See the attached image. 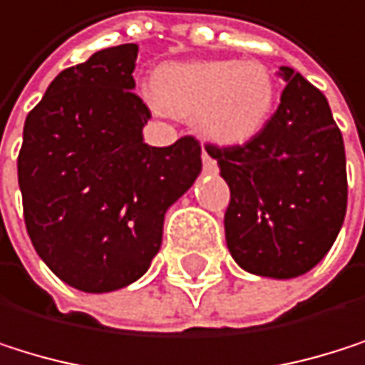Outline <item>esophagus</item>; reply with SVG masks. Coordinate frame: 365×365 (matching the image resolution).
I'll return each instance as SVG.
<instances>
[{
  "label": "esophagus",
  "instance_id": "34e87169",
  "mask_svg": "<svg viewBox=\"0 0 365 365\" xmlns=\"http://www.w3.org/2000/svg\"><path fill=\"white\" fill-rule=\"evenodd\" d=\"M201 158H203V170H205V173H216V168H218V166H216V160H214L207 151H203Z\"/></svg>",
  "mask_w": 365,
  "mask_h": 365
}]
</instances>
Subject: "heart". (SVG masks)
Segmentation results:
<instances>
[{
    "label": "heart",
    "mask_w": 365,
    "mask_h": 365,
    "mask_svg": "<svg viewBox=\"0 0 365 365\" xmlns=\"http://www.w3.org/2000/svg\"><path fill=\"white\" fill-rule=\"evenodd\" d=\"M151 101L168 114L195 116L205 138L231 147L264 129L277 103V84L257 60L181 62L155 73Z\"/></svg>",
    "instance_id": "heart-1"
}]
</instances>
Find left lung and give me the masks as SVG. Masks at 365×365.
Segmentation results:
<instances>
[{"mask_svg":"<svg viewBox=\"0 0 365 365\" xmlns=\"http://www.w3.org/2000/svg\"><path fill=\"white\" fill-rule=\"evenodd\" d=\"M288 82L262 132L245 145H207L231 199L225 238L245 270L290 279L333 247L346 216V155L327 97L301 73Z\"/></svg>","mask_w":365,"mask_h":365,"instance_id":"left-lung-1","label":"left lung"}]
</instances>
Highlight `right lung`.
Here are the masks:
<instances>
[{
    "label": "right lung",
    "mask_w": 365,
    "mask_h": 365,
    "mask_svg": "<svg viewBox=\"0 0 365 365\" xmlns=\"http://www.w3.org/2000/svg\"><path fill=\"white\" fill-rule=\"evenodd\" d=\"M138 45L64 68L25 118L16 160L28 236L56 277L82 292L140 279L166 210L201 173V145L143 143L151 118L134 93Z\"/></svg>",
    "instance_id": "1"
}]
</instances>
